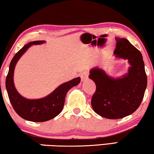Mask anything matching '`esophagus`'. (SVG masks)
I'll return each mask as SVG.
<instances>
[{
    "label": "esophagus",
    "mask_w": 154,
    "mask_h": 154,
    "mask_svg": "<svg viewBox=\"0 0 154 154\" xmlns=\"http://www.w3.org/2000/svg\"><path fill=\"white\" fill-rule=\"evenodd\" d=\"M89 77V72L87 71H85L80 74V79H81L82 81H84V80L88 79Z\"/></svg>",
    "instance_id": "esophagus-1"
}]
</instances>
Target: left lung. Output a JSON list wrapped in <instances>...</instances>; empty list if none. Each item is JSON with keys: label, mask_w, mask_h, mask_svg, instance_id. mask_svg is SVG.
<instances>
[{"label": "left lung", "mask_w": 154, "mask_h": 154, "mask_svg": "<svg viewBox=\"0 0 154 154\" xmlns=\"http://www.w3.org/2000/svg\"><path fill=\"white\" fill-rule=\"evenodd\" d=\"M116 40L113 54L116 58L128 60L131 65L128 73L122 78L114 79L96 67L89 75L96 85L91 107L97 114L109 119H119L133 113L140 105L147 85L140 51L126 38Z\"/></svg>", "instance_id": "8db88e82"}]
</instances>
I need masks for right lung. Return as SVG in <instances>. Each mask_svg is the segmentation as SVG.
Returning a JSON list of instances; mask_svg holds the SVG:
<instances>
[{
  "mask_svg": "<svg viewBox=\"0 0 154 154\" xmlns=\"http://www.w3.org/2000/svg\"><path fill=\"white\" fill-rule=\"evenodd\" d=\"M43 42L44 41L30 42L16 54L9 65L5 81L9 99L14 111L23 119L32 122L47 121L58 116L62 112L67 91L80 82V78H75L60 85L49 95L36 100L27 99L18 94L14 84V72L16 64L30 46Z\"/></svg>",
  "mask_w": 154,
  "mask_h": 154,
  "instance_id": "1",
  "label": "right lung"
}]
</instances>
